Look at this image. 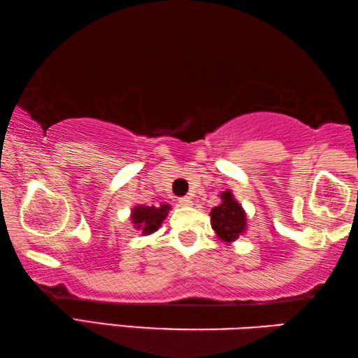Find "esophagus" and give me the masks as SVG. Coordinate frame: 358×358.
<instances>
[{"instance_id": "esophagus-1", "label": "esophagus", "mask_w": 358, "mask_h": 358, "mask_svg": "<svg viewBox=\"0 0 358 358\" xmlns=\"http://www.w3.org/2000/svg\"><path fill=\"white\" fill-rule=\"evenodd\" d=\"M179 204L184 206V208H189V206L193 204V201L190 196H182V198H179Z\"/></svg>"}]
</instances>
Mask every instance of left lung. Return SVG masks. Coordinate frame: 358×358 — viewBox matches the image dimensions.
<instances>
[{
	"label": "left lung",
	"mask_w": 358,
	"mask_h": 358,
	"mask_svg": "<svg viewBox=\"0 0 358 358\" xmlns=\"http://www.w3.org/2000/svg\"><path fill=\"white\" fill-rule=\"evenodd\" d=\"M210 224L215 234L224 242H234L245 233V210L236 201L231 190L223 192L222 203L210 210Z\"/></svg>",
	"instance_id": "1"
}]
</instances>
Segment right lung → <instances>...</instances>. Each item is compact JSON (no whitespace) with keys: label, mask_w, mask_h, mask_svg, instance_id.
Masks as SVG:
<instances>
[{"label":"right lung","mask_w":358,"mask_h":358,"mask_svg":"<svg viewBox=\"0 0 358 358\" xmlns=\"http://www.w3.org/2000/svg\"><path fill=\"white\" fill-rule=\"evenodd\" d=\"M169 209H171L169 204H160L159 208H155V206L140 204L131 210V223H134L135 229L143 233V236L152 234L154 231L159 229L162 222L165 220Z\"/></svg>","instance_id":"add662e5"}]
</instances>
